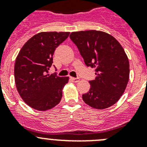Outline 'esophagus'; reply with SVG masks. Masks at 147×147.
Listing matches in <instances>:
<instances>
[{"mask_svg": "<svg viewBox=\"0 0 147 147\" xmlns=\"http://www.w3.org/2000/svg\"><path fill=\"white\" fill-rule=\"evenodd\" d=\"M71 80H72L73 82H80V79L79 77H76V78H74V77H71Z\"/></svg>", "mask_w": 147, "mask_h": 147, "instance_id": "esophagus-1", "label": "esophagus"}]
</instances>
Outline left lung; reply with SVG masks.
Masks as SVG:
<instances>
[{
    "label": "left lung",
    "mask_w": 147,
    "mask_h": 147,
    "mask_svg": "<svg viewBox=\"0 0 147 147\" xmlns=\"http://www.w3.org/2000/svg\"><path fill=\"white\" fill-rule=\"evenodd\" d=\"M70 38L85 65L96 68V77L89 81L90 88L82 95L83 101L99 110L113 105L129 81V60L124 49L113 36L96 30L72 32Z\"/></svg>",
    "instance_id": "left-lung-1"
}]
</instances>
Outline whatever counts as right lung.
<instances>
[{
  "label": "right lung",
  "mask_w": 147,
  "mask_h": 147,
  "mask_svg": "<svg viewBox=\"0 0 147 147\" xmlns=\"http://www.w3.org/2000/svg\"><path fill=\"white\" fill-rule=\"evenodd\" d=\"M69 32H40L30 38L18 54L15 65L17 90L28 105L44 111L55 107L62 96L68 77L49 74L56 48Z\"/></svg>",
  "instance_id": "1"
}]
</instances>
